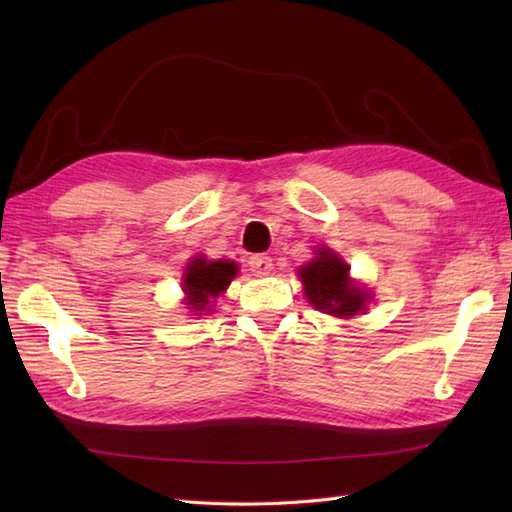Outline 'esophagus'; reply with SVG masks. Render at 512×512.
Segmentation results:
<instances>
[{"instance_id":"obj_1","label":"esophagus","mask_w":512,"mask_h":512,"mask_svg":"<svg viewBox=\"0 0 512 512\" xmlns=\"http://www.w3.org/2000/svg\"><path fill=\"white\" fill-rule=\"evenodd\" d=\"M248 264H250V270H253L257 277H266V275H270V270H273V259L266 255H253Z\"/></svg>"}]
</instances>
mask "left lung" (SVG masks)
<instances>
[{
	"label": "left lung",
	"mask_w": 512,
	"mask_h": 512,
	"mask_svg": "<svg viewBox=\"0 0 512 512\" xmlns=\"http://www.w3.org/2000/svg\"><path fill=\"white\" fill-rule=\"evenodd\" d=\"M299 277L312 306L332 317L350 319L367 306V290L350 279V266L330 248H319L317 257L299 268Z\"/></svg>",
	"instance_id": "8db88e82"
}]
</instances>
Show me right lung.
I'll use <instances>...</instances> for the list:
<instances>
[{
    "label": "right lung",
    "mask_w": 512,
    "mask_h": 512,
    "mask_svg": "<svg viewBox=\"0 0 512 512\" xmlns=\"http://www.w3.org/2000/svg\"><path fill=\"white\" fill-rule=\"evenodd\" d=\"M237 275V264L228 259H217V262H206L204 257H195L189 262L187 273L182 277V288L187 295V306L193 312L211 310V301L222 295Z\"/></svg>",
    "instance_id": "add662e5"
}]
</instances>
